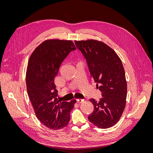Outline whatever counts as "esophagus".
I'll use <instances>...</instances> for the list:
<instances>
[{"label":"esophagus","instance_id":"esophagus-1","mask_svg":"<svg viewBox=\"0 0 153 153\" xmlns=\"http://www.w3.org/2000/svg\"><path fill=\"white\" fill-rule=\"evenodd\" d=\"M76 101H77V103H81V102H82L83 101H84V100H82V99H77Z\"/></svg>","mask_w":153,"mask_h":153}]
</instances>
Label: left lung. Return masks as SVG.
<instances>
[{"label": "left lung", "instance_id": "left-lung-1", "mask_svg": "<svg viewBox=\"0 0 153 153\" xmlns=\"http://www.w3.org/2000/svg\"><path fill=\"white\" fill-rule=\"evenodd\" d=\"M74 43L102 94L99 101L90 100L94 110L88 120L100 128L112 127L120 120L126 105L127 84L122 62L112 48L101 41L89 39Z\"/></svg>", "mask_w": 153, "mask_h": 153}]
</instances>
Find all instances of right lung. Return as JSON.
Wrapping results in <instances>:
<instances>
[{"mask_svg":"<svg viewBox=\"0 0 153 153\" xmlns=\"http://www.w3.org/2000/svg\"><path fill=\"white\" fill-rule=\"evenodd\" d=\"M76 49L71 41L47 40L36 48L29 61L27 93L36 117L49 129H62L70 120L69 114L76 101H58L54 79L64 59Z\"/></svg>","mask_w":153,"mask_h":153,"instance_id":"right-lung-1","label":"right lung"}]
</instances>
